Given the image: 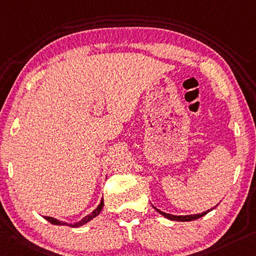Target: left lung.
<instances>
[{"mask_svg": "<svg viewBox=\"0 0 256 256\" xmlns=\"http://www.w3.org/2000/svg\"><path fill=\"white\" fill-rule=\"evenodd\" d=\"M155 208L157 212L160 213V214H162V216H163L170 218V220L180 221V222H186V221L197 220V218H200L202 216H204L205 214H208L210 210H206V212H202L200 214H192V216H172V214H168V213H165V212H162V210H160L156 208Z\"/></svg>", "mask_w": 256, "mask_h": 256, "instance_id": "left-lung-1", "label": "left lung"}]
</instances>
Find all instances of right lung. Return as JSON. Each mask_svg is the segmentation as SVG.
Listing matches in <instances>:
<instances>
[{
    "instance_id": "add662e5",
    "label": "right lung",
    "mask_w": 256,
    "mask_h": 256,
    "mask_svg": "<svg viewBox=\"0 0 256 256\" xmlns=\"http://www.w3.org/2000/svg\"><path fill=\"white\" fill-rule=\"evenodd\" d=\"M102 208H104V200H101L100 204L98 205V208H96L94 210H93L92 213L88 214V216H86L84 218H82V220H80V222L74 223V224H70H70H68V223H66V222L59 221V220H56V218H50V216H44V218H46V220H48L50 223H52V224H56V226H72V228H77V226H83V224H85V223H88V221H91L93 218H96V216H99L100 212H101V210H102Z\"/></svg>"
}]
</instances>
